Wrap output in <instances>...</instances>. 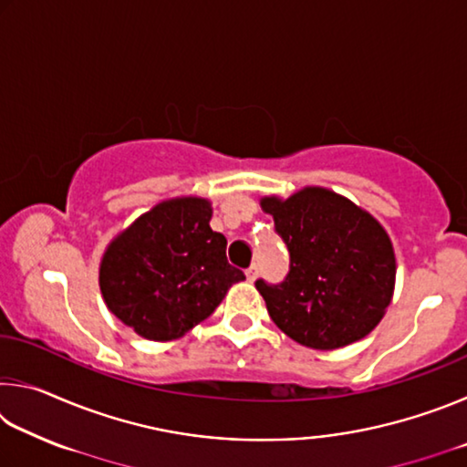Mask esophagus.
Here are the masks:
<instances>
[{"label": "esophagus", "mask_w": 467, "mask_h": 467, "mask_svg": "<svg viewBox=\"0 0 467 467\" xmlns=\"http://www.w3.org/2000/svg\"><path fill=\"white\" fill-rule=\"evenodd\" d=\"M244 275H247V280H249V282H253V280H255L257 275H259V267H257L255 264L249 265L247 270H244Z\"/></svg>", "instance_id": "34e87169"}]
</instances>
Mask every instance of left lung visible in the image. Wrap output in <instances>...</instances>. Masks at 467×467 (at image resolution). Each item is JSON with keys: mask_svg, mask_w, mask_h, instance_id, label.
Segmentation results:
<instances>
[{"mask_svg": "<svg viewBox=\"0 0 467 467\" xmlns=\"http://www.w3.org/2000/svg\"><path fill=\"white\" fill-rule=\"evenodd\" d=\"M262 205L290 255L282 282H255L275 326L315 350H334L370 334L395 282V255L383 226L319 187L284 202L265 197Z\"/></svg>", "mask_w": 467, "mask_h": 467, "instance_id": "left-lung-1", "label": "left lung"}]
</instances>
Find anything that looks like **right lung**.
<instances>
[{"label": "right lung", "instance_id": "add662e5", "mask_svg": "<svg viewBox=\"0 0 467 467\" xmlns=\"http://www.w3.org/2000/svg\"><path fill=\"white\" fill-rule=\"evenodd\" d=\"M210 202L158 203L117 236L100 264L109 311L148 339H175L216 311L234 282L224 234L210 228Z\"/></svg>", "mask_w": 467, "mask_h": 467}]
</instances>
